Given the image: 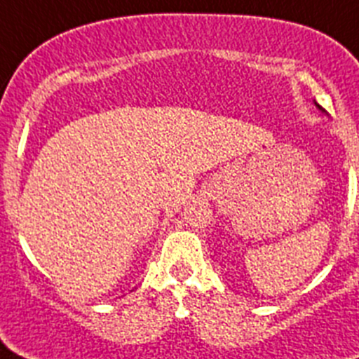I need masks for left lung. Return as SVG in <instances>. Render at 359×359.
<instances>
[{"label": "left lung", "instance_id": "obj_1", "mask_svg": "<svg viewBox=\"0 0 359 359\" xmlns=\"http://www.w3.org/2000/svg\"><path fill=\"white\" fill-rule=\"evenodd\" d=\"M315 106H316V107H318V109H320V111H323V109H322V106H318V104H316V102H315Z\"/></svg>", "mask_w": 359, "mask_h": 359}]
</instances>
